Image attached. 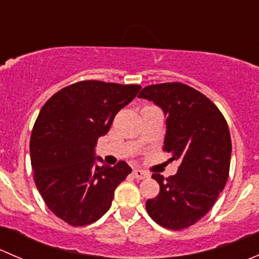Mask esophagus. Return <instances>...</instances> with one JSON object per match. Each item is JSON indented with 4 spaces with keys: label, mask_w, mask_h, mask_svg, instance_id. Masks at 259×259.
Masks as SVG:
<instances>
[{
    "label": "esophagus",
    "mask_w": 259,
    "mask_h": 259,
    "mask_svg": "<svg viewBox=\"0 0 259 259\" xmlns=\"http://www.w3.org/2000/svg\"><path fill=\"white\" fill-rule=\"evenodd\" d=\"M133 174H134V177L137 179H145L149 177V173H146L144 170H140V169H135V170L133 171Z\"/></svg>",
    "instance_id": "1"
}]
</instances>
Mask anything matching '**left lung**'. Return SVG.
<instances>
[{"label":"left lung","instance_id":"1","mask_svg":"<svg viewBox=\"0 0 259 259\" xmlns=\"http://www.w3.org/2000/svg\"><path fill=\"white\" fill-rule=\"evenodd\" d=\"M139 98L161 108L166 116L163 150L182 161L176 176L151 178L160 192L145 203L159 226L184 229L211 209L229 176L232 142L223 114L195 89L182 82L145 86Z\"/></svg>","mask_w":259,"mask_h":259}]
</instances>
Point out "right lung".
Masks as SVG:
<instances>
[{
  "mask_svg": "<svg viewBox=\"0 0 259 259\" xmlns=\"http://www.w3.org/2000/svg\"><path fill=\"white\" fill-rule=\"evenodd\" d=\"M140 89L79 81L54 94L41 109L30 139L33 179L49 209L70 226L100 219L117 185L132 173L125 161L96 165L103 160L95 156V145Z\"/></svg>",
  "mask_w": 259,
  "mask_h": 259,
  "instance_id": "add662e5",
  "label": "right lung"
}]
</instances>
